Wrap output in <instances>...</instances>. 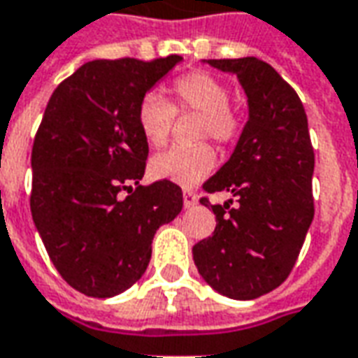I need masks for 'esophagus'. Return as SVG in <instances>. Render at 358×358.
Segmentation results:
<instances>
[{"instance_id": "obj_1", "label": "esophagus", "mask_w": 358, "mask_h": 358, "mask_svg": "<svg viewBox=\"0 0 358 358\" xmlns=\"http://www.w3.org/2000/svg\"><path fill=\"white\" fill-rule=\"evenodd\" d=\"M197 203V194H194L192 189H184V207H194Z\"/></svg>"}]
</instances>
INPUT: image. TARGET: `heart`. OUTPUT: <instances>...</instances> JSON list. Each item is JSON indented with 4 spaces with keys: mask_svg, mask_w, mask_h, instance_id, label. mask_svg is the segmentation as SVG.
Listing matches in <instances>:
<instances>
[{
    "mask_svg": "<svg viewBox=\"0 0 358 358\" xmlns=\"http://www.w3.org/2000/svg\"><path fill=\"white\" fill-rule=\"evenodd\" d=\"M174 102L159 94H145L137 106V126L151 147H162L171 137L176 112L201 114L197 124V139H213L219 147H231L244 129L242 118L229 108L231 92L219 77L207 71H192L172 83ZM215 169V151L211 145L172 147L155 155L149 172L157 180H169L180 186H194L207 178Z\"/></svg>",
    "mask_w": 358,
    "mask_h": 358,
    "instance_id": "b5f03b06",
    "label": "heart"
}]
</instances>
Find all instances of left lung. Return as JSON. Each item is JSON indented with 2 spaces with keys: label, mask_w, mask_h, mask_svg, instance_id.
Instances as JSON below:
<instances>
[{
  "label": "left lung",
  "mask_w": 358,
  "mask_h": 358,
  "mask_svg": "<svg viewBox=\"0 0 358 358\" xmlns=\"http://www.w3.org/2000/svg\"><path fill=\"white\" fill-rule=\"evenodd\" d=\"M238 77L248 96V122L231 159L203 184L207 194L236 197L211 205L213 236L192 254L199 275L215 291L252 301L289 277L314 219V149L299 94L257 57L207 59Z\"/></svg>",
  "instance_id": "obj_1"
}]
</instances>
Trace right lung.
I'll return each instance as SVG.
<instances>
[{"label":"right lung","instance_id":"add662e5","mask_svg":"<svg viewBox=\"0 0 358 358\" xmlns=\"http://www.w3.org/2000/svg\"><path fill=\"white\" fill-rule=\"evenodd\" d=\"M178 62L94 59L57 85L44 110L31 157L32 221L59 275L87 296L108 299L141 279L155 232L182 211L174 182L139 186L149 145L137 126L145 92Z\"/></svg>","mask_w":358,"mask_h":358}]
</instances>
